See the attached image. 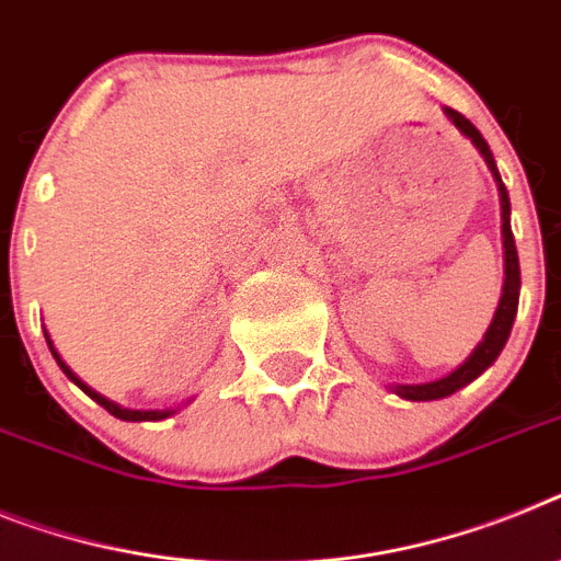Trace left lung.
I'll use <instances>...</instances> for the list:
<instances>
[{
	"mask_svg": "<svg viewBox=\"0 0 561 561\" xmlns=\"http://www.w3.org/2000/svg\"><path fill=\"white\" fill-rule=\"evenodd\" d=\"M448 113V119H454V125L468 136L470 142L477 145L479 153L484 157L491 173L496 176L499 182V196H502V237H505V288H502V299H499V308H496V317H493L491 328L484 333V339L477 345V351L470 353L468 359L454 370V374L442 376L436 382H427V385H397V393L402 399H411V402H427V399H445L450 393H456L459 388L470 385L477 379L479 374L491 368L496 356L502 353L505 347L507 336H511V328H513V319H516V308H519V253H516V242H513V230H511V199H507V187L502 182L496 171V162H493V153L484 142V136L473 128V122L465 119L462 113L454 111V107H445Z\"/></svg>",
	"mask_w": 561,
	"mask_h": 561,
	"instance_id": "8db88e82",
	"label": "left lung"
}]
</instances>
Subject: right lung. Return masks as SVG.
Returning <instances> with one entry per match:
<instances>
[{
	"label": "right lung",
	"mask_w": 561,
	"mask_h": 561,
	"mask_svg": "<svg viewBox=\"0 0 561 561\" xmlns=\"http://www.w3.org/2000/svg\"><path fill=\"white\" fill-rule=\"evenodd\" d=\"M45 339H48V333H45ZM48 345H50V339H48ZM50 353H54V356H56V362H59V368H62L65 374H68V379H70V382H77L79 388H82L84 393H88V397L93 399V402H99V404H102V408H105V411L111 413V416H116V419H125V422H157V419H164V416H171V413H173V411H128V408H119V404L107 402L105 397H99L96 390H91V388H88V385H84L82 379H79V376L73 374V370H70L68 365H65L62 359H59V353L54 351V345H50Z\"/></svg>",
	"instance_id": "right-lung-1"
}]
</instances>
